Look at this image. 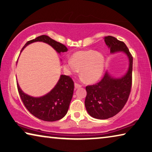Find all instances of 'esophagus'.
I'll return each mask as SVG.
<instances>
[{
  "instance_id": "34e87169",
  "label": "esophagus",
  "mask_w": 152,
  "mask_h": 152,
  "mask_svg": "<svg viewBox=\"0 0 152 152\" xmlns=\"http://www.w3.org/2000/svg\"><path fill=\"white\" fill-rule=\"evenodd\" d=\"M74 86H75V88H76V89H77V88H80V87H82V85H79V84L76 83H74Z\"/></svg>"
}]
</instances>
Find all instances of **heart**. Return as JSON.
Here are the masks:
<instances>
[{"label": "heart", "mask_w": 152, "mask_h": 152, "mask_svg": "<svg viewBox=\"0 0 152 152\" xmlns=\"http://www.w3.org/2000/svg\"><path fill=\"white\" fill-rule=\"evenodd\" d=\"M105 65L104 56L94 50L79 51L71 58L65 61L64 69L68 74H74L80 70V74L86 81L94 83L102 75Z\"/></svg>", "instance_id": "obj_1"}]
</instances>
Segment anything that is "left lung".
Here are the masks:
<instances>
[{
    "label": "left lung",
    "mask_w": 152,
    "mask_h": 152,
    "mask_svg": "<svg viewBox=\"0 0 152 152\" xmlns=\"http://www.w3.org/2000/svg\"><path fill=\"white\" fill-rule=\"evenodd\" d=\"M104 39L110 53L123 52L126 54L129 65L124 76L115 78L107 70L98 83L86 87V110L90 116L98 119L110 118L121 111L128 101L132 86L133 58L128 47L123 42L112 36Z\"/></svg>",
    "instance_id": "8db88e82"
}]
</instances>
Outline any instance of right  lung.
<instances>
[{
    "mask_svg": "<svg viewBox=\"0 0 152 152\" xmlns=\"http://www.w3.org/2000/svg\"><path fill=\"white\" fill-rule=\"evenodd\" d=\"M36 42L48 44L58 54L68 50L63 44L44 35L27 42L22 50L28 45ZM17 87L22 102L31 114L43 121H54L62 119L67 114L73 96L74 84L69 76L61 75L59 80L50 91L44 96L37 98L24 93L18 83Z\"/></svg>",
    "mask_w": 152,
    "mask_h": 152,
    "instance_id": "obj_1",
    "label": "right lung"
}]
</instances>
